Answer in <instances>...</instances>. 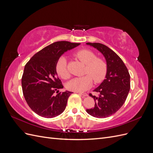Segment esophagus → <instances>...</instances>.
<instances>
[{
	"label": "esophagus",
	"mask_w": 153,
	"mask_h": 153,
	"mask_svg": "<svg viewBox=\"0 0 153 153\" xmlns=\"http://www.w3.org/2000/svg\"><path fill=\"white\" fill-rule=\"evenodd\" d=\"M78 94H81L82 96H84V97L88 96V94H87V93H84V92H78Z\"/></svg>",
	"instance_id": "1"
}]
</instances>
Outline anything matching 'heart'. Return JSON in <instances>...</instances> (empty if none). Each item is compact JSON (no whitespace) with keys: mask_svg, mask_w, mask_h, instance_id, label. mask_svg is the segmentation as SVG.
<instances>
[{"mask_svg":"<svg viewBox=\"0 0 153 153\" xmlns=\"http://www.w3.org/2000/svg\"><path fill=\"white\" fill-rule=\"evenodd\" d=\"M76 57L86 65L85 74L87 75L82 77L74 78L66 84L67 89L75 92H84L87 91L93 84L100 83L105 78L107 66L105 62L100 58H96L94 53L88 50H81L75 53ZM56 72L59 76L64 79L69 77L68 69L67 59L65 57L59 59L55 66Z\"/></svg>","mask_w":153,"mask_h":153,"instance_id":"heart-1","label":"heart"}]
</instances>
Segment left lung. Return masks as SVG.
Returning a JSON list of instances; mask_svg holds the SVG:
<instances>
[{"instance_id":"1","label":"left lung","mask_w":153,"mask_h":153,"mask_svg":"<svg viewBox=\"0 0 153 153\" xmlns=\"http://www.w3.org/2000/svg\"><path fill=\"white\" fill-rule=\"evenodd\" d=\"M86 44L103 55L107 66L106 78L94 90L98 96L89 94L95 101L94 107L86 111L94 117L105 118L115 114L124 103L130 89V75L122 59L113 50L99 43Z\"/></svg>"}]
</instances>
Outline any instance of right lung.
Wrapping results in <instances>:
<instances>
[{
	"label": "right lung",
	"mask_w": 153,
	"mask_h": 153,
	"mask_svg": "<svg viewBox=\"0 0 153 153\" xmlns=\"http://www.w3.org/2000/svg\"><path fill=\"white\" fill-rule=\"evenodd\" d=\"M80 43L57 41L36 53L24 68L22 78L23 94L27 103L39 116L53 118L65 110L72 92H59L63 85L55 69L60 57ZM56 91L57 95L54 94Z\"/></svg>",
	"instance_id": "add662e5"
}]
</instances>
